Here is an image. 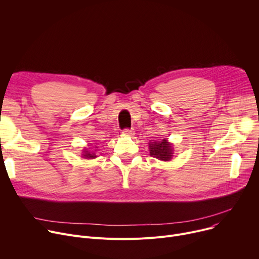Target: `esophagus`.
<instances>
[{
    "instance_id": "obj_1",
    "label": "esophagus",
    "mask_w": 259,
    "mask_h": 259,
    "mask_svg": "<svg viewBox=\"0 0 259 259\" xmlns=\"http://www.w3.org/2000/svg\"><path fill=\"white\" fill-rule=\"evenodd\" d=\"M122 134L123 135H125V136H134L135 135V131L133 130V128H124L123 131H122Z\"/></svg>"
}]
</instances>
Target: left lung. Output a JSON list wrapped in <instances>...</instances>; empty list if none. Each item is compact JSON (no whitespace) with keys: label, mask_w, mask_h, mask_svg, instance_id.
I'll use <instances>...</instances> for the list:
<instances>
[{"label":"left lung","mask_w":259,"mask_h":259,"mask_svg":"<svg viewBox=\"0 0 259 259\" xmlns=\"http://www.w3.org/2000/svg\"><path fill=\"white\" fill-rule=\"evenodd\" d=\"M149 151L152 157H155L162 161L170 160L174 154L173 145L166 139H162L160 141L151 140L149 142Z\"/></svg>","instance_id":"1"}]
</instances>
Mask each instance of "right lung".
Instances as JSON below:
<instances>
[{
	"label": "right lung",
	"instance_id": "obj_1",
	"mask_svg": "<svg viewBox=\"0 0 259 259\" xmlns=\"http://www.w3.org/2000/svg\"><path fill=\"white\" fill-rule=\"evenodd\" d=\"M83 152H84V153L82 154V157H84L85 159H93V158H96V157H97L96 153L91 152V151H89L88 149H85Z\"/></svg>",
	"mask_w": 259,
	"mask_h": 259
}]
</instances>
